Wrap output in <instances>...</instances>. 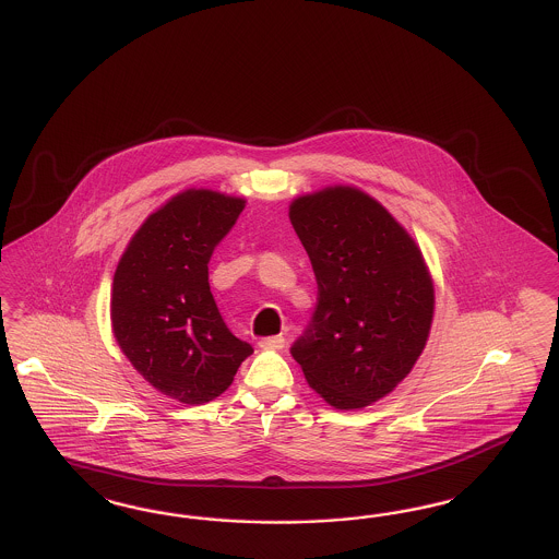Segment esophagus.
Returning a JSON list of instances; mask_svg holds the SVG:
<instances>
[{
	"label": "esophagus",
	"instance_id": "obj_1",
	"mask_svg": "<svg viewBox=\"0 0 559 559\" xmlns=\"http://www.w3.org/2000/svg\"><path fill=\"white\" fill-rule=\"evenodd\" d=\"M260 348H283L285 347V336L283 334H276V336H266V338H260Z\"/></svg>",
	"mask_w": 559,
	"mask_h": 559
}]
</instances>
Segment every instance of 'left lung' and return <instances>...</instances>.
<instances>
[{
  "mask_svg": "<svg viewBox=\"0 0 559 559\" xmlns=\"http://www.w3.org/2000/svg\"><path fill=\"white\" fill-rule=\"evenodd\" d=\"M289 216L318 283L290 355L328 405L364 408L405 380L427 343L433 285L424 255L382 204L353 188L297 198Z\"/></svg>",
  "mask_w": 559,
  "mask_h": 559,
  "instance_id": "obj_1",
  "label": "left lung"
}]
</instances>
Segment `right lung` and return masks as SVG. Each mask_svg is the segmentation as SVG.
<instances>
[{"mask_svg": "<svg viewBox=\"0 0 559 559\" xmlns=\"http://www.w3.org/2000/svg\"><path fill=\"white\" fill-rule=\"evenodd\" d=\"M243 206L211 190L179 193L146 218L117 264V343L146 382L186 405L223 394L253 353L225 324L209 283L212 251Z\"/></svg>", "mask_w": 559, "mask_h": 559, "instance_id": "obj_1", "label": "right lung"}]
</instances>
